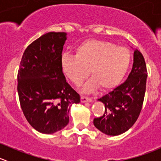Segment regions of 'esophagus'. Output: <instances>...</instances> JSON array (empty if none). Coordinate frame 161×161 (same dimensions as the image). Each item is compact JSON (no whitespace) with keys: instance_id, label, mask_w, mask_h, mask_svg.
Wrapping results in <instances>:
<instances>
[{"instance_id":"obj_1","label":"esophagus","mask_w":161,"mask_h":161,"mask_svg":"<svg viewBox=\"0 0 161 161\" xmlns=\"http://www.w3.org/2000/svg\"><path fill=\"white\" fill-rule=\"evenodd\" d=\"M92 101V99L90 98V97H81V102L82 103H90V102Z\"/></svg>"}]
</instances>
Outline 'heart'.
<instances>
[{"label":"heart","instance_id":"obj_1","mask_svg":"<svg viewBox=\"0 0 161 161\" xmlns=\"http://www.w3.org/2000/svg\"><path fill=\"white\" fill-rule=\"evenodd\" d=\"M75 52V55L64 53L61 56V69L66 77L77 86L88 76L90 70L92 79L83 87L86 92L98 87L108 90L116 86L125 75L131 61L128 48L96 39L82 42Z\"/></svg>","mask_w":161,"mask_h":161}]
</instances>
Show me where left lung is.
<instances>
[{
  "label": "left lung",
  "instance_id": "obj_1",
  "mask_svg": "<svg viewBox=\"0 0 161 161\" xmlns=\"http://www.w3.org/2000/svg\"><path fill=\"white\" fill-rule=\"evenodd\" d=\"M147 79L145 60L135 50L132 69L125 82L98 99L104 104L105 111L101 117L94 118L95 127L108 136H118L129 130L142 110Z\"/></svg>",
  "mask_w": 161,
  "mask_h": 161
}]
</instances>
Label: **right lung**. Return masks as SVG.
I'll return each instance as SVG.
<instances>
[{
    "label": "right lung",
    "mask_w": 161,
    "mask_h": 161,
    "mask_svg": "<svg viewBox=\"0 0 161 161\" xmlns=\"http://www.w3.org/2000/svg\"><path fill=\"white\" fill-rule=\"evenodd\" d=\"M66 32H50L27 47L18 72L21 108L30 125L44 134L64 129L69 108L80 96L66 82L61 65Z\"/></svg>",
    "instance_id": "add662e5"
}]
</instances>
